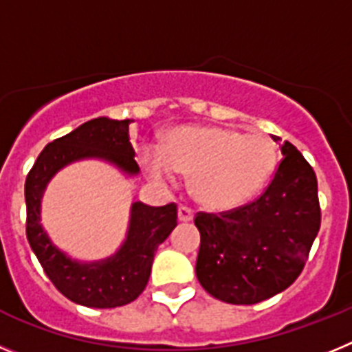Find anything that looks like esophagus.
<instances>
[{"mask_svg": "<svg viewBox=\"0 0 352 352\" xmlns=\"http://www.w3.org/2000/svg\"><path fill=\"white\" fill-rule=\"evenodd\" d=\"M178 219L179 222H190V220L194 219V211L188 206H183L182 204V206L178 208Z\"/></svg>", "mask_w": 352, "mask_h": 352, "instance_id": "esophagus-1", "label": "esophagus"}]
</instances>
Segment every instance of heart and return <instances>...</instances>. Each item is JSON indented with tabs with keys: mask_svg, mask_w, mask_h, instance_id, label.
I'll list each match as a JSON object with an SVG mask.
<instances>
[{
	"mask_svg": "<svg viewBox=\"0 0 352 352\" xmlns=\"http://www.w3.org/2000/svg\"><path fill=\"white\" fill-rule=\"evenodd\" d=\"M278 164V148L264 133H241L211 125L178 126L144 151L141 166L151 182L166 185L174 173L192 174L190 188L211 210L247 203L268 182Z\"/></svg>",
	"mask_w": 352,
	"mask_h": 352,
	"instance_id": "heart-1",
	"label": "heart"
}]
</instances>
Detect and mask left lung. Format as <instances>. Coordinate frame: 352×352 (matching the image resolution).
I'll return each instance as SVG.
<instances>
[{
    "mask_svg": "<svg viewBox=\"0 0 352 352\" xmlns=\"http://www.w3.org/2000/svg\"><path fill=\"white\" fill-rule=\"evenodd\" d=\"M280 151L272 182L256 201L219 214H195L201 232L195 275L217 300H268L296 280L309 259L321 227L316 173L289 141Z\"/></svg>",
    "mask_w": 352,
    "mask_h": 352,
    "instance_id": "left-lung-1",
    "label": "left lung"
}]
</instances>
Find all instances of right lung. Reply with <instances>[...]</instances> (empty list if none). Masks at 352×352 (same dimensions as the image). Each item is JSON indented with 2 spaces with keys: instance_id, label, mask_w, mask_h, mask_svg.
I'll use <instances>...</instances> for the list:
<instances>
[{
  "instance_id": "1",
  "label": "right lung",
  "mask_w": 352,
  "mask_h": 352,
  "mask_svg": "<svg viewBox=\"0 0 352 352\" xmlns=\"http://www.w3.org/2000/svg\"><path fill=\"white\" fill-rule=\"evenodd\" d=\"M130 120L96 118L54 139L42 149L26 178V236L36 259L54 287L74 303L89 309L121 307L144 291L158 245L178 223V208L133 203L125 243L107 259L77 263L52 245L40 223V201L61 167L82 158H104L123 173H139L130 142Z\"/></svg>"
}]
</instances>
